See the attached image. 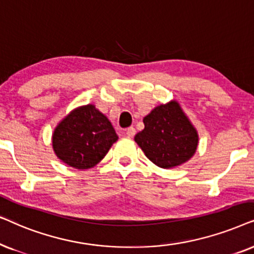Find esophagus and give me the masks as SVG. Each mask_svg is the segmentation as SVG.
Returning <instances> with one entry per match:
<instances>
[{
	"instance_id": "34e87169",
	"label": "esophagus",
	"mask_w": 254,
	"mask_h": 254,
	"mask_svg": "<svg viewBox=\"0 0 254 254\" xmlns=\"http://www.w3.org/2000/svg\"><path fill=\"white\" fill-rule=\"evenodd\" d=\"M125 134H127V137H129V138H132L134 134H136V129H134L133 127H127V131H125Z\"/></svg>"
}]
</instances>
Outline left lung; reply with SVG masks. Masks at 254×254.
I'll list each match as a JSON object with an SVG mask.
<instances>
[{"label":"left lung","instance_id":"1","mask_svg":"<svg viewBox=\"0 0 254 254\" xmlns=\"http://www.w3.org/2000/svg\"><path fill=\"white\" fill-rule=\"evenodd\" d=\"M143 122L145 127L134 136V141L158 167L180 166L195 154L197 130L177 100L153 108Z\"/></svg>","mask_w":254,"mask_h":254}]
</instances>
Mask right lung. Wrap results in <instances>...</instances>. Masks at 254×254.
<instances>
[{
    "mask_svg": "<svg viewBox=\"0 0 254 254\" xmlns=\"http://www.w3.org/2000/svg\"><path fill=\"white\" fill-rule=\"evenodd\" d=\"M118 136L94 104L77 107L66 115L52 133L54 153L68 166L83 171L96 166Z\"/></svg>",
    "mask_w": 254,
    "mask_h": 254,
    "instance_id": "1",
    "label": "right lung"
}]
</instances>
